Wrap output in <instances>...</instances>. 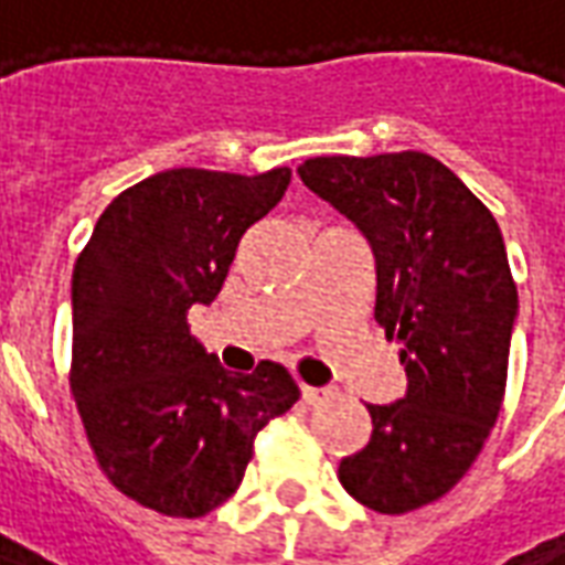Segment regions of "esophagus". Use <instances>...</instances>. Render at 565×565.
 <instances>
[{"label": "esophagus", "instance_id": "1", "mask_svg": "<svg viewBox=\"0 0 565 565\" xmlns=\"http://www.w3.org/2000/svg\"><path fill=\"white\" fill-rule=\"evenodd\" d=\"M302 399H306L308 405H318V403H323V399H330V391H318V387H302Z\"/></svg>", "mask_w": 565, "mask_h": 565}]
</instances>
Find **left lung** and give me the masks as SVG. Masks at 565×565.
<instances>
[{
  "label": "left lung",
  "instance_id": "1",
  "mask_svg": "<svg viewBox=\"0 0 565 565\" xmlns=\"http://www.w3.org/2000/svg\"><path fill=\"white\" fill-rule=\"evenodd\" d=\"M302 184L342 211L375 254V320L403 342L408 391L369 405L372 438L339 462L342 487L381 514L445 497L497 424L518 287L497 217L420 150L315 157Z\"/></svg>",
  "mask_w": 565,
  "mask_h": 565
}]
</instances>
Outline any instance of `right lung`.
Instances as JSON below:
<instances>
[{"label":"right lung","instance_id":"1","mask_svg":"<svg viewBox=\"0 0 565 565\" xmlns=\"http://www.w3.org/2000/svg\"><path fill=\"white\" fill-rule=\"evenodd\" d=\"M287 184V166L150 174L103 211L75 263L72 396L108 481L145 509H217L242 484L259 429L299 399L281 363L233 375L186 327Z\"/></svg>","mask_w":565,"mask_h":565}]
</instances>
